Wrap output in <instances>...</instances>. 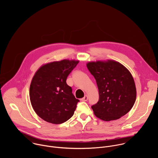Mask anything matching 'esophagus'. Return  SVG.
<instances>
[{
  "instance_id": "34e87169",
  "label": "esophagus",
  "mask_w": 158,
  "mask_h": 158,
  "mask_svg": "<svg viewBox=\"0 0 158 158\" xmlns=\"http://www.w3.org/2000/svg\"><path fill=\"white\" fill-rule=\"evenodd\" d=\"M87 99H88L87 96V95H85V96H84V97L82 99H81V101H87Z\"/></svg>"
}]
</instances>
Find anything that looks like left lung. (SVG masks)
<instances>
[{"mask_svg": "<svg viewBox=\"0 0 158 158\" xmlns=\"http://www.w3.org/2000/svg\"><path fill=\"white\" fill-rule=\"evenodd\" d=\"M87 67L99 90V101L91 107L96 116L110 121L126 114L136 99V85L129 70L112 60L89 62Z\"/></svg>", "mask_w": 158, "mask_h": 158, "instance_id": "1", "label": "left lung"}]
</instances>
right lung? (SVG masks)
I'll list each match as a JSON object with an SVG mask.
<instances>
[{
  "mask_svg": "<svg viewBox=\"0 0 158 158\" xmlns=\"http://www.w3.org/2000/svg\"><path fill=\"white\" fill-rule=\"evenodd\" d=\"M78 63L67 59L50 62L41 66L34 76L30 100L35 113L45 121L59 124L73 116L79 101L66 79Z\"/></svg>",
  "mask_w": 158,
  "mask_h": 158,
  "instance_id": "add662e5",
  "label": "right lung"
}]
</instances>
